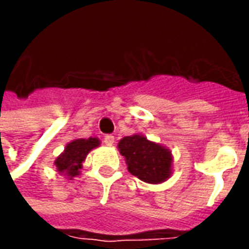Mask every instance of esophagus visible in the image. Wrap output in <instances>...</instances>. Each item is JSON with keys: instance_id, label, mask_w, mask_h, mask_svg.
Wrapping results in <instances>:
<instances>
[{"instance_id": "obj_1", "label": "esophagus", "mask_w": 249, "mask_h": 249, "mask_svg": "<svg viewBox=\"0 0 249 249\" xmlns=\"http://www.w3.org/2000/svg\"><path fill=\"white\" fill-rule=\"evenodd\" d=\"M104 144H105V145H108V146L113 145V144H114V137H113V136H110V135L105 136V137H104Z\"/></svg>"}]
</instances>
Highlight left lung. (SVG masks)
Listing matches in <instances>:
<instances>
[{
	"mask_svg": "<svg viewBox=\"0 0 249 249\" xmlns=\"http://www.w3.org/2000/svg\"><path fill=\"white\" fill-rule=\"evenodd\" d=\"M133 176L149 184H160L172 176V152L144 135L126 136L117 144Z\"/></svg>",
	"mask_w": 249,
	"mask_h": 249,
	"instance_id": "8db88e82",
	"label": "left lung"
}]
</instances>
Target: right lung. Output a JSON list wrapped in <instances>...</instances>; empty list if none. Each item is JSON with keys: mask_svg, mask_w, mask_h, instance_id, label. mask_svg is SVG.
I'll list each match as a JSON object with an SVG mask.
<instances>
[{"mask_svg": "<svg viewBox=\"0 0 249 249\" xmlns=\"http://www.w3.org/2000/svg\"><path fill=\"white\" fill-rule=\"evenodd\" d=\"M100 144L101 142L97 137L76 139L68 142L61 155H58L54 160L57 172L64 175L68 180H73V178L81 173L82 162L85 161L88 153L100 146Z\"/></svg>", "mask_w": 249, "mask_h": 249, "instance_id": "add662e5", "label": "right lung"}]
</instances>
